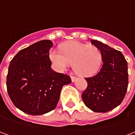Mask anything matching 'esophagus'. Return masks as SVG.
I'll return each mask as SVG.
<instances>
[{"label": "esophagus", "mask_w": 135, "mask_h": 135, "mask_svg": "<svg viewBox=\"0 0 135 135\" xmlns=\"http://www.w3.org/2000/svg\"><path fill=\"white\" fill-rule=\"evenodd\" d=\"M76 79H77V78H76V76H71V82H75V81L76 80Z\"/></svg>", "instance_id": "obj_1"}]
</instances>
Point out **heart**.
I'll use <instances>...</instances> for the list:
<instances>
[{"label":"heart","mask_w":135,"mask_h":135,"mask_svg":"<svg viewBox=\"0 0 135 135\" xmlns=\"http://www.w3.org/2000/svg\"><path fill=\"white\" fill-rule=\"evenodd\" d=\"M60 51L51 50L49 57L55 69L61 72L73 64L74 71L78 75L93 76L98 71L102 64L101 51L94 45L66 42L61 45Z\"/></svg>","instance_id":"b5f03b06"}]
</instances>
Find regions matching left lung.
<instances>
[{
	"instance_id": "8db88e82",
	"label": "left lung",
	"mask_w": 135,
	"mask_h": 135,
	"mask_svg": "<svg viewBox=\"0 0 135 135\" xmlns=\"http://www.w3.org/2000/svg\"><path fill=\"white\" fill-rule=\"evenodd\" d=\"M103 56V66L95 76L85 78L88 88L82 95L84 103L94 112L105 113L121 104L128 87L127 62L122 52L91 40Z\"/></svg>"
}]
</instances>
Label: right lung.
<instances>
[{
    "mask_svg": "<svg viewBox=\"0 0 135 135\" xmlns=\"http://www.w3.org/2000/svg\"><path fill=\"white\" fill-rule=\"evenodd\" d=\"M49 40L37 42L19 51L11 61L7 90L14 105L30 115H42L58 104L63 86L71 82L66 74L51 69Z\"/></svg>",
    "mask_w": 135,
    "mask_h": 135,
    "instance_id": "obj_1",
    "label": "right lung"
}]
</instances>
